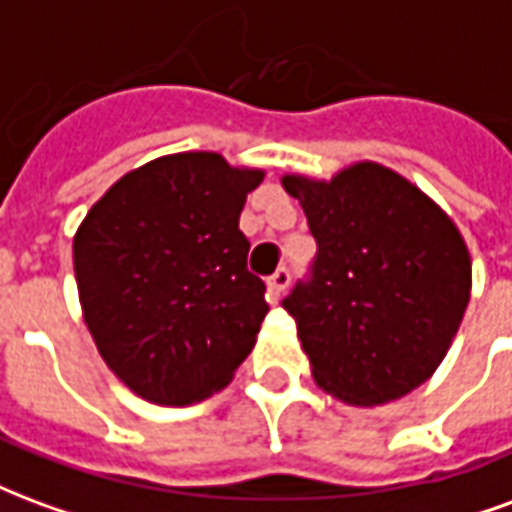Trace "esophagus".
I'll return each instance as SVG.
<instances>
[{
	"label": "esophagus",
	"instance_id": "esophagus-1",
	"mask_svg": "<svg viewBox=\"0 0 512 512\" xmlns=\"http://www.w3.org/2000/svg\"><path fill=\"white\" fill-rule=\"evenodd\" d=\"M290 285V268L288 266H279L271 277H268V301L271 304H277L279 296L285 293V288Z\"/></svg>",
	"mask_w": 512,
	"mask_h": 512
}]
</instances>
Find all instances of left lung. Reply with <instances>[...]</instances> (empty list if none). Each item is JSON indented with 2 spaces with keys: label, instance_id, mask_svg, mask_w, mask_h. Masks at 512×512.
Instances as JSON below:
<instances>
[{
  "label": "left lung",
  "instance_id": "8db88e82",
  "mask_svg": "<svg viewBox=\"0 0 512 512\" xmlns=\"http://www.w3.org/2000/svg\"><path fill=\"white\" fill-rule=\"evenodd\" d=\"M318 244L282 307L315 381L354 406L408 395L461 326L472 260L461 233L408 180L356 164L332 183L288 175Z\"/></svg>",
  "mask_w": 512,
  "mask_h": 512
}]
</instances>
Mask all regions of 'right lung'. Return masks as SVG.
<instances>
[{
	"instance_id": "obj_1",
	"label": "right lung",
	"mask_w": 512,
	"mask_h": 512,
	"mask_svg": "<svg viewBox=\"0 0 512 512\" xmlns=\"http://www.w3.org/2000/svg\"><path fill=\"white\" fill-rule=\"evenodd\" d=\"M263 172L178 153L128 172L73 238L87 329L115 376L158 406L222 389L266 318L238 230Z\"/></svg>"
}]
</instances>
